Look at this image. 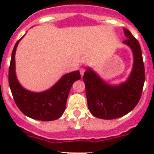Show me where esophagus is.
Returning <instances> with one entry per match:
<instances>
[{"instance_id": "obj_1", "label": "esophagus", "mask_w": 154, "mask_h": 154, "mask_svg": "<svg viewBox=\"0 0 154 154\" xmlns=\"http://www.w3.org/2000/svg\"><path fill=\"white\" fill-rule=\"evenodd\" d=\"M84 72H85V69H83V68H81V69H80V74H81L82 77L83 76Z\"/></svg>"}]
</instances>
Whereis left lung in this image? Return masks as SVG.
I'll use <instances>...</instances> for the list:
<instances>
[{
    "instance_id": "obj_1",
    "label": "left lung",
    "mask_w": 154,
    "mask_h": 154,
    "mask_svg": "<svg viewBox=\"0 0 154 154\" xmlns=\"http://www.w3.org/2000/svg\"><path fill=\"white\" fill-rule=\"evenodd\" d=\"M126 38L123 44L131 48L133 65L127 79L119 85H110L92 69L84 73L88 108L91 113L103 119H113L126 115L139 103L145 81L142 51L138 41L129 30L123 28Z\"/></svg>"
}]
</instances>
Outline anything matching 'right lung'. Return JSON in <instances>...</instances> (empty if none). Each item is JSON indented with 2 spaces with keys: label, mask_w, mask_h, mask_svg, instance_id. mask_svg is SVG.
Segmentation results:
<instances>
[{
  "label": "right lung",
  "mask_w": 154,
  "mask_h": 154,
  "mask_svg": "<svg viewBox=\"0 0 154 154\" xmlns=\"http://www.w3.org/2000/svg\"><path fill=\"white\" fill-rule=\"evenodd\" d=\"M22 38L14 47L9 67L8 81L12 96L19 109L28 117L42 121L55 120L65 111L72 85L81 79L79 71L65 74L51 88L44 92L27 90L19 83L15 72L16 49Z\"/></svg>",
  "instance_id": "right-lung-1"
}]
</instances>
